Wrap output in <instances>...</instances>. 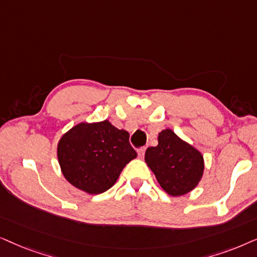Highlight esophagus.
Here are the masks:
<instances>
[{
	"mask_svg": "<svg viewBox=\"0 0 257 257\" xmlns=\"http://www.w3.org/2000/svg\"><path fill=\"white\" fill-rule=\"evenodd\" d=\"M145 151H146V147H142V149L138 150L139 158H144V156H145Z\"/></svg>",
	"mask_w": 257,
	"mask_h": 257,
	"instance_id": "34e87169",
	"label": "esophagus"
}]
</instances>
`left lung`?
<instances>
[{"mask_svg": "<svg viewBox=\"0 0 257 257\" xmlns=\"http://www.w3.org/2000/svg\"><path fill=\"white\" fill-rule=\"evenodd\" d=\"M145 161L167 194L185 195L201 180L205 163L200 151L179 138L170 128L158 136V145L149 147Z\"/></svg>", "mask_w": 257, "mask_h": 257, "instance_id": "8db88e82", "label": "left lung"}]
</instances>
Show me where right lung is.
<instances>
[{"mask_svg":"<svg viewBox=\"0 0 257 257\" xmlns=\"http://www.w3.org/2000/svg\"><path fill=\"white\" fill-rule=\"evenodd\" d=\"M130 135L108 120L79 122L62 136L57 158L64 178L87 194H100L115 184L137 152Z\"/></svg>","mask_w":257,"mask_h":257,"instance_id":"1","label":"right lung"}]
</instances>
